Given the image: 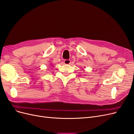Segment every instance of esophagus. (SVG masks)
Segmentation results:
<instances>
[{"label": "esophagus", "mask_w": 134, "mask_h": 134, "mask_svg": "<svg viewBox=\"0 0 134 134\" xmlns=\"http://www.w3.org/2000/svg\"><path fill=\"white\" fill-rule=\"evenodd\" d=\"M64 63L65 64L68 65V64H70L71 63V60H70L65 59V60H64Z\"/></svg>", "instance_id": "1"}]
</instances>
